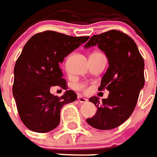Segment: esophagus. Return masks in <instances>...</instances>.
<instances>
[{"instance_id":"obj_1","label":"esophagus","mask_w":157,"mask_h":157,"mask_svg":"<svg viewBox=\"0 0 157 157\" xmlns=\"http://www.w3.org/2000/svg\"><path fill=\"white\" fill-rule=\"evenodd\" d=\"M77 100H78L79 102H81V103H86V102H87V99H86V97H84V96H80V95L77 96Z\"/></svg>"}]
</instances>
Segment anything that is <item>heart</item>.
Returning <instances> with one entry per match:
<instances>
[{
  "label": "heart",
  "instance_id": "obj_1",
  "mask_svg": "<svg viewBox=\"0 0 157 157\" xmlns=\"http://www.w3.org/2000/svg\"><path fill=\"white\" fill-rule=\"evenodd\" d=\"M79 88H80L81 90H86V86H85V85H81V86H79Z\"/></svg>",
  "mask_w": 157,
  "mask_h": 157
}]
</instances>
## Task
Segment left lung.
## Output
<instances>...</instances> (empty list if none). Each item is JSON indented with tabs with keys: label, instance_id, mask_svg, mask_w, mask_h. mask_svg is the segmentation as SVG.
Segmentation results:
<instances>
[{
	"label": "left lung",
	"instance_id": "left-lung-1",
	"mask_svg": "<svg viewBox=\"0 0 157 157\" xmlns=\"http://www.w3.org/2000/svg\"><path fill=\"white\" fill-rule=\"evenodd\" d=\"M97 46L108 59L109 67L98 90L106 89V99L96 96L89 101L97 107L95 116L86 119L94 128L111 130L131 117L144 87V60L135 41L120 31L111 30L90 37L85 48Z\"/></svg>",
	"mask_w": 157,
	"mask_h": 157
}]
</instances>
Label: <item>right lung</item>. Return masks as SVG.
<instances>
[{
	"instance_id": "right-lung-1",
	"label": "right lung",
	"mask_w": 157,
	"mask_h": 157,
	"mask_svg": "<svg viewBox=\"0 0 157 157\" xmlns=\"http://www.w3.org/2000/svg\"><path fill=\"white\" fill-rule=\"evenodd\" d=\"M88 39L46 31L34 35L25 43L14 67L12 93L21 120L31 131L46 133L55 129L60 123L61 108L76 100L71 90H66L61 97L50 90L56 86L67 88L59 66Z\"/></svg>"
}]
</instances>
